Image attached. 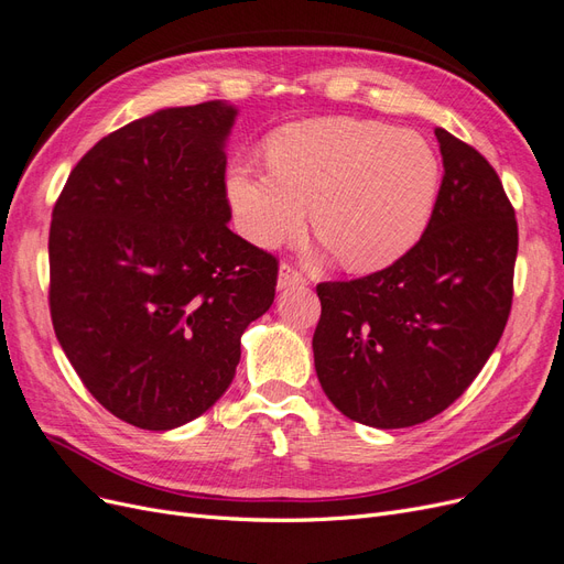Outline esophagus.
Instances as JSON below:
<instances>
[{"instance_id":"34e87169","label":"esophagus","mask_w":564,"mask_h":564,"mask_svg":"<svg viewBox=\"0 0 564 564\" xmlns=\"http://www.w3.org/2000/svg\"><path fill=\"white\" fill-rule=\"evenodd\" d=\"M305 284H308V280H305L301 270H296L294 265H289V263L280 265L278 289H292V286H305Z\"/></svg>"}]
</instances>
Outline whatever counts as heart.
I'll use <instances>...</instances> for the list:
<instances>
[{
	"label": "heart",
	"mask_w": 564,
	"mask_h": 564,
	"mask_svg": "<svg viewBox=\"0 0 564 564\" xmlns=\"http://www.w3.org/2000/svg\"><path fill=\"white\" fill-rule=\"evenodd\" d=\"M268 166L237 164L228 176L247 240H289L311 207L315 235L357 272L388 268L421 240L442 181L437 152L421 133L355 117L280 129L268 141Z\"/></svg>",
	"instance_id": "obj_1"
}]
</instances>
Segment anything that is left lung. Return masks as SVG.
<instances>
[{
	"mask_svg": "<svg viewBox=\"0 0 564 564\" xmlns=\"http://www.w3.org/2000/svg\"><path fill=\"white\" fill-rule=\"evenodd\" d=\"M435 135L445 176L421 240L367 278L317 284V379L371 429H409L464 395L513 303L518 220L503 185L475 148Z\"/></svg>",
	"mask_w": 564,
	"mask_h": 564,
	"instance_id": "1",
	"label": "left lung"
}]
</instances>
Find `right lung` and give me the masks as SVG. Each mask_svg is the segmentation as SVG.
Returning a JSON list of instances; mask_svg holds the SVG:
<instances>
[{"label": "right lung", "mask_w": 564, "mask_h": 564, "mask_svg": "<svg viewBox=\"0 0 564 564\" xmlns=\"http://www.w3.org/2000/svg\"><path fill=\"white\" fill-rule=\"evenodd\" d=\"M224 100L164 108L100 139L51 216L48 305L67 360L110 414L172 431L232 383L275 299L278 259L228 228Z\"/></svg>", "instance_id": "1"}]
</instances>
